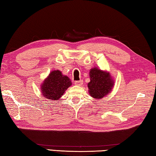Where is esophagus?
<instances>
[{
	"mask_svg": "<svg viewBox=\"0 0 156 156\" xmlns=\"http://www.w3.org/2000/svg\"><path fill=\"white\" fill-rule=\"evenodd\" d=\"M83 80H78V81H75V85H78V86H81L83 85Z\"/></svg>",
	"mask_w": 156,
	"mask_h": 156,
	"instance_id": "1",
	"label": "esophagus"
}]
</instances>
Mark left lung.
Returning a JSON list of instances; mask_svg holds the SVG:
<instances>
[{
    "label": "left lung",
    "instance_id": "8db88e82",
    "mask_svg": "<svg viewBox=\"0 0 156 156\" xmlns=\"http://www.w3.org/2000/svg\"><path fill=\"white\" fill-rule=\"evenodd\" d=\"M90 82L87 86L91 97L96 99L102 98L112 91L114 81L109 72L93 68L90 71Z\"/></svg>",
    "mask_w": 156,
    "mask_h": 156
}]
</instances>
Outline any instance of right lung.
<instances>
[{
  "instance_id": "add662e5",
  "label": "right lung",
  "mask_w": 156,
  "mask_h": 156,
  "mask_svg": "<svg viewBox=\"0 0 156 156\" xmlns=\"http://www.w3.org/2000/svg\"><path fill=\"white\" fill-rule=\"evenodd\" d=\"M71 84L72 83L67 76H64L59 70H54L41 84V94L47 99L58 100Z\"/></svg>"
}]
</instances>
